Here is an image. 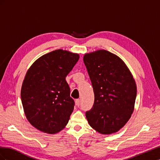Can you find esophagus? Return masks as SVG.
Returning a JSON list of instances; mask_svg holds the SVG:
<instances>
[{"label":"esophagus","mask_w":160,"mask_h":160,"mask_svg":"<svg viewBox=\"0 0 160 160\" xmlns=\"http://www.w3.org/2000/svg\"><path fill=\"white\" fill-rule=\"evenodd\" d=\"M80 99H76V101H75V103H76V105H77V106H78V107H79L80 106Z\"/></svg>","instance_id":"esophagus-1"}]
</instances>
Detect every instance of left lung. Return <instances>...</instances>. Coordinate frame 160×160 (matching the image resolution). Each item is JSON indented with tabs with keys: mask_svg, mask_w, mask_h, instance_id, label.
I'll list each match as a JSON object with an SVG mask.
<instances>
[{
	"mask_svg": "<svg viewBox=\"0 0 160 160\" xmlns=\"http://www.w3.org/2000/svg\"><path fill=\"white\" fill-rule=\"evenodd\" d=\"M83 61L95 100L86 111L89 124L102 134L117 132L131 118L137 95L135 80L125 62L105 50L87 53Z\"/></svg>",
	"mask_w": 160,
	"mask_h": 160,
	"instance_id": "left-lung-1",
	"label": "left lung"
}]
</instances>
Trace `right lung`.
I'll return each instance as SVG.
<instances>
[{
  "label": "right lung",
  "instance_id": "add662e5",
  "mask_svg": "<svg viewBox=\"0 0 160 160\" xmlns=\"http://www.w3.org/2000/svg\"><path fill=\"white\" fill-rule=\"evenodd\" d=\"M79 59V54L58 49L38 58L28 70L21 95L25 115L33 127L53 134L68 123L75 101L65 78Z\"/></svg>",
  "mask_w": 160,
  "mask_h": 160
}]
</instances>
